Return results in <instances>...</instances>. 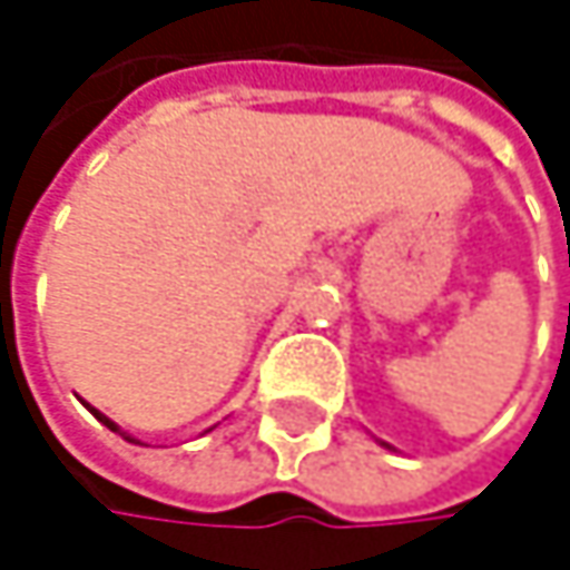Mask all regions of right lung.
Returning a JSON list of instances; mask_svg holds the SVG:
<instances>
[{
	"instance_id": "1",
	"label": "right lung",
	"mask_w": 570,
	"mask_h": 570,
	"mask_svg": "<svg viewBox=\"0 0 570 570\" xmlns=\"http://www.w3.org/2000/svg\"><path fill=\"white\" fill-rule=\"evenodd\" d=\"M91 412H95V415H98V422H105V425H108V429H115V432H118V425H115V422H111V419H108V415H101V412H98V409H91Z\"/></svg>"
}]
</instances>
